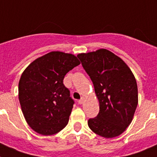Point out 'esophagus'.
Here are the masks:
<instances>
[{
    "instance_id": "1",
    "label": "esophagus",
    "mask_w": 157,
    "mask_h": 157,
    "mask_svg": "<svg viewBox=\"0 0 157 157\" xmlns=\"http://www.w3.org/2000/svg\"><path fill=\"white\" fill-rule=\"evenodd\" d=\"M84 100H85V98H83V97H82L81 99L78 101V104L79 105H82V104H83V102H84Z\"/></svg>"
}]
</instances>
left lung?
I'll return each instance as SVG.
<instances>
[{
  "instance_id": "obj_1",
  "label": "left lung",
  "mask_w": 157,
  "mask_h": 157,
  "mask_svg": "<svg viewBox=\"0 0 157 157\" xmlns=\"http://www.w3.org/2000/svg\"><path fill=\"white\" fill-rule=\"evenodd\" d=\"M77 56L94 83L99 101V113L88 120L89 127L105 138L120 135L132 122L138 103L133 72L121 58L105 48Z\"/></svg>"
}]
</instances>
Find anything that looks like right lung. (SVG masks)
Listing matches in <instances>:
<instances>
[{
  "label": "right lung",
  "mask_w": 157,
  "mask_h": 157,
  "mask_svg": "<svg viewBox=\"0 0 157 157\" xmlns=\"http://www.w3.org/2000/svg\"><path fill=\"white\" fill-rule=\"evenodd\" d=\"M80 61L73 54L53 51L37 58L23 71L19 100L27 124L41 135L59 132L68 123L74 101L63 83Z\"/></svg>",
  "instance_id": "add662e5"
}]
</instances>
